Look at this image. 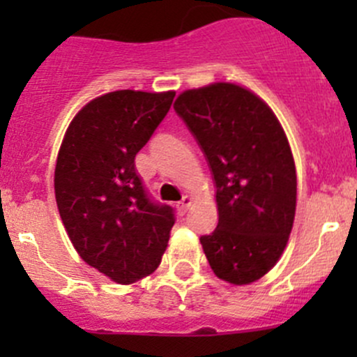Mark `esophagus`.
I'll use <instances>...</instances> for the list:
<instances>
[{"label": "esophagus", "mask_w": 357, "mask_h": 357, "mask_svg": "<svg viewBox=\"0 0 357 357\" xmlns=\"http://www.w3.org/2000/svg\"><path fill=\"white\" fill-rule=\"evenodd\" d=\"M190 205H192V197H188V195H185L183 197L181 200L178 202V205H176V207H178V212L179 214H186V211H188V207Z\"/></svg>", "instance_id": "34e87169"}]
</instances>
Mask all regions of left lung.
Wrapping results in <instances>:
<instances>
[{"instance_id":"1","label":"left lung","mask_w":357,"mask_h":357,"mask_svg":"<svg viewBox=\"0 0 357 357\" xmlns=\"http://www.w3.org/2000/svg\"><path fill=\"white\" fill-rule=\"evenodd\" d=\"M174 110L211 167L219 221L200 236L215 276L248 285L285 250L294 226L297 176L289 139L259 96L231 82L188 89Z\"/></svg>"}]
</instances>
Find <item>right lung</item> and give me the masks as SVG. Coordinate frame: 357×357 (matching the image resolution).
I'll return each instance as SVG.
<instances>
[{
	"label": "right lung",
	"instance_id": "right-lung-1",
	"mask_svg": "<svg viewBox=\"0 0 357 357\" xmlns=\"http://www.w3.org/2000/svg\"><path fill=\"white\" fill-rule=\"evenodd\" d=\"M174 95L121 89L91 100L72 119L56 158V205L72 245L122 285L155 271L176 221L135 167Z\"/></svg>",
	"mask_w": 357,
	"mask_h": 357
}]
</instances>
